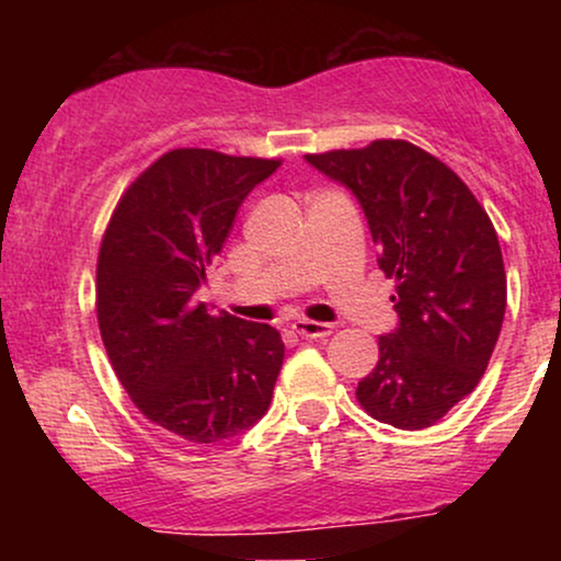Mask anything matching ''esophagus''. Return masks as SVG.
I'll return each mask as SVG.
<instances>
[{
    "mask_svg": "<svg viewBox=\"0 0 561 561\" xmlns=\"http://www.w3.org/2000/svg\"><path fill=\"white\" fill-rule=\"evenodd\" d=\"M293 330L306 340H321V337H330L334 327L324 324V321H311V319H298L293 324Z\"/></svg>",
    "mask_w": 561,
    "mask_h": 561,
    "instance_id": "obj_1",
    "label": "esophagus"
}]
</instances>
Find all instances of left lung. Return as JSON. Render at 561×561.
<instances>
[{
	"instance_id": "left-lung-1",
	"label": "left lung",
	"mask_w": 561,
	"mask_h": 561,
	"mask_svg": "<svg viewBox=\"0 0 561 561\" xmlns=\"http://www.w3.org/2000/svg\"><path fill=\"white\" fill-rule=\"evenodd\" d=\"M362 205L379 268L396 279L398 327L356 398L398 430H424L478 388L506 311L499 237L469 186L422 147L377 139L306 156Z\"/></svg>"
}]
</instances>
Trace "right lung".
Masks as SVG:
<instances>
[{"label": "right lung", "mask_w": 561, "mask_h": 561, "mask_svg": "<svg viewBox=\"0 0 561 561\" xmlns=\"http://www.w3.org/2000/svg\"><path fill=\"white\" fill-rule=\"evenodd\" d=\"M282 160L165 152L124 192L96 261V321L141 414L190 443H224L268 411L285 343L197 300L242 199Z\"/></svg>", "instance_id": "obj_1"}]
</instances>
